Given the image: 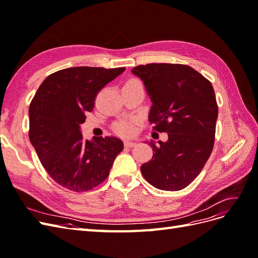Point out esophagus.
Instances as JSON below:
<instances>
[{"label": "esophagus", "mask_w": 258, "mask_h": 258, "mask_svg": "<svg viewBox=\"0 0 258 258\" xmlns=\"http://www.w3.org/2000/svg\"><path fill=\"white\" fill-rule=\"evenodd\" d=\"M124 145H126L127 147H134L137 145V142L136 141H130V140H127L126 142H124Z\"/></svg>", "instance_id": "1"}]
</instances>
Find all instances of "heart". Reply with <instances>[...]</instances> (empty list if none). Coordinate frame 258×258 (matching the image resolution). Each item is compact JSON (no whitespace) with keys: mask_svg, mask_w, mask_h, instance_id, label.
Masks as SVG:
<instances>
[{"mask_svg":"<svg viewBox=\"0 0 258 258\" xmlns=\"http://www.w3.org/2000/svg\"><path fill=\"white\" fill-rule=\"evenodd\" d=\"M138 82L137 80H129L127 83ZM137 129V121L136 120H121L115 124V130L120 135H132Z\"/></svg>","mask_w":258,"mask_h":258,"instance_id":"obj_1","label":"heart"}]
</instances>
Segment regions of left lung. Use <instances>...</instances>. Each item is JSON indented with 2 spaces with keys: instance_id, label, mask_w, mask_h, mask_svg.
Here are the masks:
<instances>
[{
  "instance_id": "left-lung-1",
  "label": "left lung",
  "mask_w": 258,
  "mask_h": 258,
  "mask_svg": "<svg viewBox=\"0 0 258 258\" xmlns=\"http://www.w3.org/2000/svg\"><path fill=\"white\" fill-rule=\"evenodd\" d=\"M132 73L141 79L153 102L148 120L168 134L166 142L150 143L153 158L142 175L162 190H181L204 169L213 151L218 107L213 86L185 64L148 63Z\"/></svg>"
}]
</instances>
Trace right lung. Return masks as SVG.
I'll list each match as a JSON object with an SVG mask.
<instances>
[{"label": "right lung", "instance_id": "obj_1", "mask_svg": "<svg viewBox=\"0 0 258 258\" xmlns=\"http://www.w3.org/2000/svg\"><path fill=\"white\" fill-rule=\"evenodd\" d=\"M126 68L75 67L46 77L29 107V138L43 167L54 182L82 192L110 174L123 148L115 137L84 140L80 126L91 112L99 91Z\"/></svg>", "mask_w": 258, "mask_h": 258}]
</instances>
